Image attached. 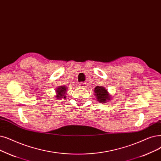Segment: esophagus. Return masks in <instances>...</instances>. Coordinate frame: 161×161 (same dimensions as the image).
I'll return each mask as SVG.
<instances>
[{
  "label": "esophagus",
  "instance_id": "esophagus-1",
  "mask_svg": "<svg viewBox=\"0 0 161 161\" xmlns=\"http://www.w3.org/2000/svg\"><path fill=\"white\" fill-rule=\"evenodd\" d=\"M79 87H81V88H86L87 87V83H83V82H81V83H80V84H79Z\"/></svg>",
  "mask_w": 161,
  "mask_h": 161
}]
</instances>
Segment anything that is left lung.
I'll return each mask as SVG.
<instances>
[{"mask_svg": "<svg viewBox=\"0 0 161 161\" xmlns=\"http://www.w3.org/2000/svg\"><path fill=\"white\" fill-rule=\"evenodd\" d=\"M94 92L97 100L101 103H106L110 99V95L104 87L97 86L94 89Z\"/></svg>", "mask_w": 161, "mask_h": 161, "instance_id": "obj_1", "label": "left lung"}]
</instances>
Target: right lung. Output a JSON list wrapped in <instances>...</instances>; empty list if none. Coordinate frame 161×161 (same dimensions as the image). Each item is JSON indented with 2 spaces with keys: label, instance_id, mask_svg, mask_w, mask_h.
<instances>
[{
  "label": "right lung",
  "instance_id": "right-lung-1",
  "mask_svg": "<svg viewBox=\"0 0 161 161\" xmlns=\"http://www.w3.org/2000/svg\"><path fill=\"white\" fill-rule=\"evenodd\" d=\"M67 87L65 86H59L57 90H56V99H66V93L67 91Z\"/></svg>",
  "mask_w": 161,
  "mask_h": 161
}]
</instances>
